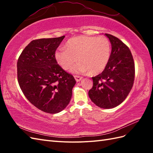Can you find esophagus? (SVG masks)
<instances>
[{
    "mask_svg": "<svg viewBox=\"0 0 153 153\" xmlns=\"http://www.w3.org/2000/svg\"><path fill=\"white\" fill-rule=\"evenodd\" d=\"M74 77H75V79H76V82H79V81L82 80V79L83 78L82 77L79 76H74Z\"/></svg>",
    "mask_w": 153,
    "mask_h": 153,
    "instance_id": "obj_1",
    "label": "esophagus"
}]
</instances>
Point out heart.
I'll list each match as a JSON object with an SVG mask.
<instances>
[{
	"label": "heart",
	"instance_id": "1",
	"mask_svg": "<svg viewBox=\"0 0 153 153\" xmlns=\"http://www.w3.org/2000/svg\"><path fill=\"white\" fill-rule=\"evenodd\" d=\"M111 45L109 40L104 36H80L71 38L66 43V48H58L55 52V58L58 64L64 70L71 68L75 74L89 72L97 75L105 69L108 64Z\"/></svg>",
	"mask_w": 153,
	"mask_h": 153
}]
</instances>
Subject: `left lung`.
Wrapping results in <instances>:
<instances>
[{"instance_id":"obj_1","label":"left lung","mask_w":153,"mask_h":153,"mask_svg":"<svg viewBox=\"0 0 153 153\" xmlns=\"http://www.w3.org/2000/svg\"><path fill=\"white\" fill-rule=\"evenodd\" d=\"M105 35L112 46L110 60L102 72L92 77L93 85L88 94L97 106L109 109L120 105L130 92L134 82L135 64L127 45L112 35Z\"/></svg>"}]
</instances>
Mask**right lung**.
I'll list each match as a JSON object with an SVG mask.
<instances>
[{
    "mask_svg": "<svg viewBox=\"0 0 153 153\" xmlns=\"http://www.w3.org/2000/svg\"><path fill=\"white\" fill-rule=\"evenodd\" d=\"M64 37L32 41L18 60V81L23 93L45 112L56 114L66 108L76 83L55 58V52Z\"/></svg>",
    "mask_w": 153,
    "mask_h": 153,
    "instance_id": "add662e5",
    "label": "right lung"
}]
</instances>
